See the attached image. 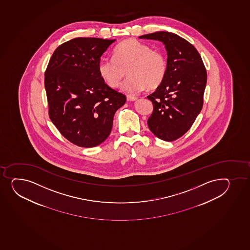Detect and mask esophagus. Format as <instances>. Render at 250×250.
Segmentation results:
<instances>
[{"label":"esophagus","instance_id":"obj_1","mask_svg":"<svg viewBox=\"0 0 250 250\" xmlns=\"http://www.w3.org/2000/svg\"><path fill=\"white\" fill-rule=\"evenodd\" d=\"M126 100H128V101H135V100H137V98L136 96H131V95H127L126 96Z\"/></svg>","mask_w":250,"mask_h":250}]
</instances>
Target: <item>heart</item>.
I'll return each instance as SVG.
<instances>
[{"label": "heart", "instance_id": "1", "mask_svg": "<svg viewBox=\"0 0 250 250\" xmlns=\"http://www.w3.org/2000/svg\"><path fill=\"white\" fill-rule=\"evenodd\" d=\"M99 73L107 85L116 89L128 74L122 89L136 94L146 87L155 89L163 82L167 71L166 55L160 49H151L149 45L134 39L120 42L113 50V58L99 64Z\"/></svg>", "mask_w": 250, "mask_h": 250}]
</instances>
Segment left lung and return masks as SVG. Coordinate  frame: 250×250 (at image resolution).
<instances>
[{
	"label": "left lung",
	"instance_id": "1",
	"mask_svg": "<svg viewBox=\"0 0 250 250\" xmlns=\"http://www.w3.org/2000/svg\"><path fill=\"white\" fill-rule=\"evenodd\" d=\"M139 38L161 41L167 51L166 76L147 96L154 107L147 124L158 138L172 142L189 130L203 108L205 66L193 45L177 34L160 31Z\"/></svg>",
	"mask_w": 250,
	"mask_h": 250
}]
</instances>
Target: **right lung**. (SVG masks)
<instances>
[{
    "label": "right lung",
    "mask_w": 250,
    "mask_h": 250,
    "mask_svg": "<svg viewBox=\"0 0 250 250\" xmlns=\"http://www.w3.org/2000/svg\"><path fill=\"white\" fill-rule=\"evenodd\" d=\"M116 40L76 38L54 51L45 71L49 118L65 138L94 147L110 134L126 96L104 83L100 58Z\"/></svg>",
    "instance_id": "1"
}]
</instances>
